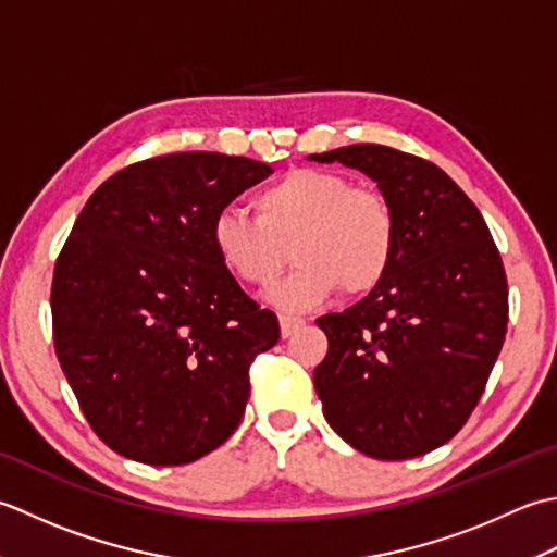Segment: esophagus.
Segmentation results:
<instances>
[{"label":"esophagus","instance_id":"34e87169","mask_svg":"<svg viewBox=\"0 0 557 557\" xmlns=\"http://www.w3.org/2000/svg\"><path fill=\"white\" fill-rule=\"evenodd\" d=\"M278 320H281V336H283V338L293 336V334L298 332V329L305 324L302 317H295V314H281Z\"/></svg>","mask_w":557,"mask_h":557}]
</instances>
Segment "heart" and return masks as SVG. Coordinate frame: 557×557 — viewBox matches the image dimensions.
I'll list each match as a JSON object with an SVG mask.
<instances>
[{
	"mask_svg": "<svg viewBox=\"0 0 557 557\" xmlns=\"http://www.w3.org/2000/svg\"><path fill=\"white\" fill-rule=\"evenodd\" d=\"M255 213L223 209L211 221V247L240 283L267 288L288 262L298 267L271 290L286 310H310L336 288L366 295L389 276L399 247L392 201L356 187L336 170L295 168L252 197Z\"/></svg>",
	"mask_w": 557,
	"mask_h": 557,
	"instance_id": "obj_1",
	"label": "heart"
}]
</instances>
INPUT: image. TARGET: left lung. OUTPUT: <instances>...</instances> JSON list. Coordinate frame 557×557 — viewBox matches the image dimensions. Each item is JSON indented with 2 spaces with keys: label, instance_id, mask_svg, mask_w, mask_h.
I'll list each match as a JSON object with an SVG mask.
<instances>
[{
  "label": "left lung",
  "instance_id": "left-lung-1",
  "mask_svg": "<svg viewBox=\"0 0 557 557\" xmlns=\"http://www.w3.org/2000/svg\"><path fill=\"white\" fill-rule=\"evenodd\" d=\"M358 168L399 219L389 276L368 298L317 320L324 416L374 459H411L469 421L507 332V276L481 211L435 163L382 144L310 156Z\"/></svg>",
  "mask_w": 557,
  "mask_h": 557
}]
</instances>
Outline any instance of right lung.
Returning a JSON list of instances; mask_svg holds the SVG:
<instances>
[{"mask_svg": "<svg viewBox=\"0 0 557 557\" xmlns=\"http://www.w3.org/2000/svg\"><path fill=\"white\" fill-rule=\"evenodd\" d=\"M271 173L245 156H156L108 177L78 213L52 276L54 350L122 457L180 467L240 425L249 366L281 326L219 262L211 221Z\"/></svg>", "mask_w": 557, "mask_h": 557, "instance_id": "right-lung-1", "label": "right lung"}]
</instances>
